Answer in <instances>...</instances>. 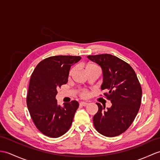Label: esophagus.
Wrapping results in <instances>:
<instances>
[{
	"instance_id": "34e87169",
	"label": "esophagus",
	"mask_w": 160,
	"mask_h": 160,
	"mask_svg": "<svg viewBox=\"0 0 160 160\" xmlns=\"http://www.w3.org/2000/svg\"><path fill=\"white\" fill-rule=\"evenodd\" d=\"M80 106H86L88 105V103L87 102H81L80 103Z\"/></svg>"
}]
</instances>
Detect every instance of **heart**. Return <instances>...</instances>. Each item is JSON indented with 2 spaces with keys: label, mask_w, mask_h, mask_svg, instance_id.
Wrapping results in <instances>:
<instances>
[{
  "label": "heart",
  "mask_w": 160,
  "mask_h": 160,
  "mask_svg": "<svg viewBox=\"0 0 160 160\" xmlns=\"http://www.w3.org/2000/svg\"><path fill=\"white\" fill-rule=\"evenodd\" d=\"M85 69H86L87 72H91V71H92V70H94V69H99V67L97 65L94 64V63H88V64L85 65ZM74 70H75V68H74L70 69V71L69 72V77H71L73 75ZM79 93H80V95L81 96V97L83 98H87L88 95V92L87 90H86V89H80V90L79 91Z\"/></svg>",
  "instance_id": "1"
}]
</instances>
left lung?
Returning <instances> with one entry per match:
<instances>
[{
    "instance_id": "8db88e82",
    "label": "left lung",
    "mask_w": 160,
    "mask_h": 160,
    "mask_svg": "<svg viewBox=\"0 0 160 160\" xmlns=\"http://www.w3.org/2000/svg\"><path fill=\"white\" fill-rule=\"evenodd\" d=\"M88 58L100 65L103 71L102 90L112 103L105 110L97 103L98 112L93 124L99 133L114 137L125 132L138 112L142 99V88L136 74L128 62L115 56L103 54L89 55Z\"/></svg>"
}]
</instances>
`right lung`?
I'll return each mask as SVG.
<instances>
[{
  "mask_svg": "<svg viewBox=\"0 0 160 160\" xmlns=\"http://www.w3.org/2000/svg\"><path fill=\"white\" fill-rule=\"evenodd\" d=\"M77 56H54L36 66L30 79L27 104L36 128L50 138H58L72 124L79 103L76 100L58 106L57 89L67 84L71 66L78 62Z\"/></svg>",
  "mask_w": 160,
  "mask_h": 160,
  "instance_id": "right-lung-1",
  "label": "right lung"
}]
</instances>
